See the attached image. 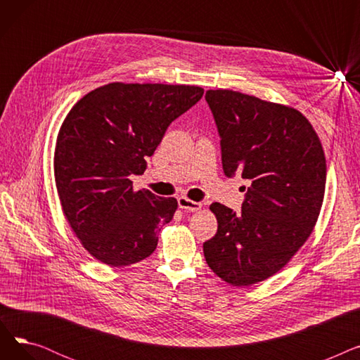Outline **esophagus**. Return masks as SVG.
Returning <instances> with one entry per match:
<instances>
[{"label": "esophagus", "instance_id": "1", "mask_svg": "<svg viewBox=\"0 0 360 360\" xmlns=\"http://www.w3.org/2000/svg\"><path fill=\"white\" fill-rule=\"evenodd\" d=\"M178 205H179V209H182L185 212H198L201 209V202L191 201L185 197L178 198Z\"/></svg>", "mask_w": 360, "mask_h": 360}]
</instances>
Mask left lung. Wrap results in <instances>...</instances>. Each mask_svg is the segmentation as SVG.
I'll return each mask as SVG.
<instances>
[{
	"mask_svg": "<svg viewBox=\"0 0 360 360\" xmlns=\"http://www.w3.org/2000/svg\"><path fill=\"white\" fill-rule=\"evenodd\" d=\"M220 136L223 172L250 182L236 213L210 210L217 233L202 245L209 267L233 286L281 270L309 238L324 200L327 165L311 122L293 108L233 90L205 93Z\"/></svg>",
	"mask_w": 360,
	"mask_h": 360,
	"instance_id": "8db88e82",
	"label": "left lung"
}]
</instances>
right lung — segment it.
I'll return each instance as SVG.
<instances>
[{
  "mask_svg": "<svg viewBox=\"0 0 360 360\" xmlns=\"http://www.w3.org/2000/svg\"><path fill=\"white\" fill-rule=\"evenodd\" d=\"M204 90L184 84L109 83L68 112L56 139L53 169L63 212L83 247L110 267L153 254L158 232L178 202L132 190L167 127Z\"/></svg>",
  "mask_w": 360,
  "mask_h": 360,
  "instance_id": "add662e5",
  "label": "right lung"
}]
</instances>
